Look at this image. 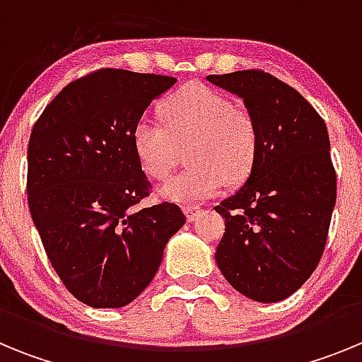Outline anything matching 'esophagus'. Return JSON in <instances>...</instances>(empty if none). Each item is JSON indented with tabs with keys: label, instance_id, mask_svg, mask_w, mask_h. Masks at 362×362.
Returning a JSON list of instances; mask_svg holds the SVG:
<instances>
[{
	"label": "esophagus",
	"instance_id": "34e87169",
	"mask_svg": "<svg viewBox=\"0 0 362 362\" xmlns=\"http://www.w3.org/2000/svg\"><path fill=\"white\" fill-rule=\"evenodd\" d=\"M183 210H185V214H187L188 221H196L197 217H199V214L203 212L199 206H194V204H188V206H185Z\"/></svg>",
	"mask_w": 362,
	"mask_h": 362
}]
</instances>
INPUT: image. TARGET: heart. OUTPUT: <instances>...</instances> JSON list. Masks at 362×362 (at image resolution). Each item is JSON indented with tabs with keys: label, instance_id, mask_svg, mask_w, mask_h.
Listing matches in <instances>:
<instances>
[{
	"label": "heart",
	"instance_id": "heart-1",
	"mask_svg": "<svg viewBox=\"0 0 362 362\" xmlns=\"http://www.w3.org/2000/svg\"><path fill=\"white\" fill-rule=\"evenodd\" d=\"M161 119L141 117L132 130V146L146 175L168 177L179 146L187 145L190 166L161 187V196L179 203L206 199L223 183H241L257 159L259 132L254 117L221 92L188 85L161 105Z\"/></svg>",
	"mask_w": 362,
	"mask_h": 362
}]
</instances>
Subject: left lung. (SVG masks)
Here are the masks:
<instances>
[{
    "mask_svg": "<svg viewBox=\"0 0 362 362\" xmlns=\"http://www.w3.org/2000/svg\"><path fill=\"white\" fill-rule=\"evenodd\" d=\"M206 79L243 99L259 132L254 168L216 206L225 217L216 263L239 293L277 303L306 283L325 250L337 190L328 130L299 92L263 70Z\"/></svg>",
    "mask_w": 362,
    "mask_h": 362,
    "instance_id": "obj_1",
    "label": "left lung"
}]
</instances>
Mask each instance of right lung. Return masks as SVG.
Here are the masks:
<instances>
[{
    "instance_id": "add662e5",
    "label": "right lung",
    "mask_w": 362,
    "mask_h": 362,
    "mask_svg": "<svg viewBox=\"0 0 362 362\" xmlns=\"http://www.w3.org/2000/svg\"><path fill=\"white\" fill-rule=\"evenodd\" d=\"M175 78L103 69L66 85L28 141V209L70 293L121 308L153 279L168 239L185 225L174 203L137 210L150 181L132 130Z\"/></svg>"
}]
</instances>
